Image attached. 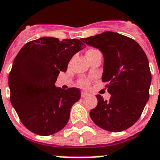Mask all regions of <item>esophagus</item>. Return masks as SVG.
Returning <instances> with one entry per match:
<instances>
[{"label": "esophagus", "mask_w": 160, "mask_h": 160, "mask_svg": "<svg viewBox=\"0 0 160 160\" xmlns=\"http://www.w3.org/2000/svg\"><path fill=\"white\" fill-rule=\"evenodd\" d=\"M89 94L88 93H87L86 92H81V97L82 98H86V97H88V96Z\"/></svg>", "instance_id": "esophagus-1"}]
</instances>
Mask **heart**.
<instances>
[{"label":"heart","instance_id":"heart-1","mask_svg":"<svg viewBox=\"0 0 160 160\" xmlns=\"http://www.w3.org/2000/svg\"><path fill=\"white\" fill-rule=\"evenodd\" d=\"M95 51L98 50H95V49H89V50L87 52V55H88V54H90V53L92 52H93ZM79 84H80V86L86 88V87L88 86V82L87 81V80H85V79H83V80H81V81L79 82Z\"/></svg>","mask_w":160,"mask_h":160}]
</instances>
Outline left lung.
Instances as JSON below:
<instances>
[{
    "label": "left lung",
    "mask_w": 160,
    "mask_h": 160,
    "mask_svg": "<svg viewBox=\"0 0 160 160\" xmlns=\"http://www.w3.org/2000/svg\"><path fill=\"white\" fill-rule=\"evenodd\" d=\"M103 55L102 80L108 82L109 101L97 95V107L90 111L96 125L121 132L139 118L149 98L151 73L145 52L135 41L113 32L81 39Z\"/></svg>",
    "instance_id": "obj_1"
}]
</instances>
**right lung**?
<instances>
[{"label": "right lung", "mask_w": 160, "mask_h": 160, "mask_svg": "<svg viewBox=\"0 0 160 160\" xmlns=\"http://www.w3.org/2000/svg\"><path fill=\"white\" fill-rule=\"evenodd\" d=\"M84 48L78 39L41 38L25 44L14 59L9 74L11 102L20 119L32 133L42 136L62 130L81 92L55 86L60 72Z\"/></svg>", "instance_id": "add662e5"}]
</instances>
